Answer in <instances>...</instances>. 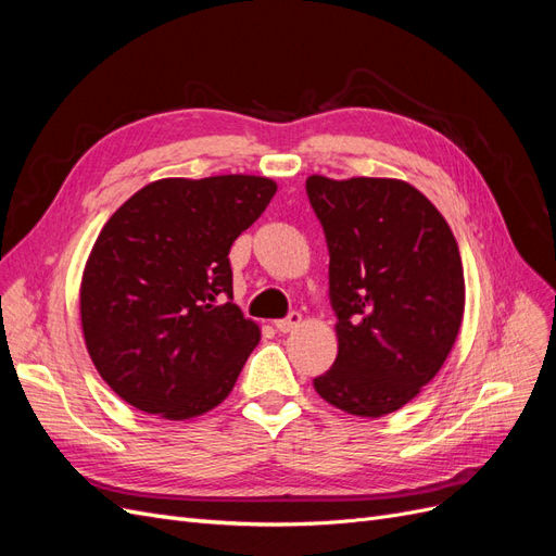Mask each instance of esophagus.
<instances>
[{"label":"esophagus","mask_w":556,"mask_h":556,"mask_svg":"<svg viewBox=\"0 0 556 556\" xmlns=\"http://www.w3.org/2000/svg\"><path fill=\"white\" fill-rule=\"evenodd\" d=\"M299 325H301V313H296V311H292L288 317L276 319V323H274V327H276L280 333H290V331H294Z\"/></svg>","instance_id":"obj_1"}]
</instances>
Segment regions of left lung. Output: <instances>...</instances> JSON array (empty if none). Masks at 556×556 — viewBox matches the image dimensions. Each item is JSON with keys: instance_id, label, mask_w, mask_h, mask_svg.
Masks as SVG:
<instances>
[{"instance_id": "obj_1", "label": "left lung", "mask_w": 556, "mask_h": 556, "mask_svg": "<svg viewBox=\"0 0 556 556\" xmlns=\"http://www.w3.org/2000/svg\"><path fill=\"white\" fill-rule=\"evenodd\" d=\"M329 248L339 355L313 380L331 406L382 417L433 380L464 317L457 241L431 201L394 178L311 176Z\"/></svg>"}]
</instances>
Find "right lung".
Segmentation results:
<instances>
[{"mask_svg": "<svg viewBox=\"0 0 556 556\" xmlns=\"http://www.w3.org/2000/svg\"><path fill=\"white\" fill-rule=\"evenodd\" d=\"M276 190L262 176L164 178L111 215L83 271L80 323L129 406L190 419L227 399L260 343L231 301L229 248Z\"/></svg>", "mask_w": 556, "mask_h": 556, "instance_id": "add662e5", "label": "right lung"}]
</instances>
